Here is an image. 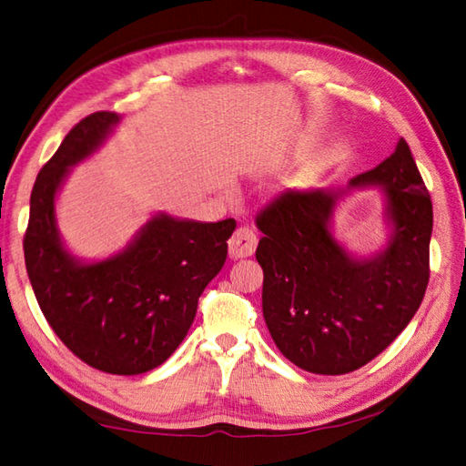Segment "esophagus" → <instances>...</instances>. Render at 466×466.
Instances as JSON below:
<instances>
[{
    "instance_id": "34e87169",
    "label": "esophagus",
    "mask_w": 466,
    "mask_h": 466,
    "mask_svg": "<svg viewBox=\"0 0 466 466\" xmlns=\"http://www.w3.org/2000/svg\"><path fill=\"white\" fill-rule=\"evenodd\" d=\"M256 244H258L256 234L250 230V228L242 226L232 234L230 242H228V254H230V258H234V260L248 258V256L254 254Z\"/></svg>"
}]
</instances>
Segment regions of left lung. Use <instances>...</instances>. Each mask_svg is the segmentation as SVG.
<instances>
[{
  "instance_id": "8db88e82",
  "label": "left lung",
  "mask_w": 466,
  "mask_h": 466,
  "mask_svg": "<svg viewBox=\"0 0 466 466\" xmlns=\"http://www.w3.org/2000/svg\"><path fill=\"white\" fill-rule=\"evenodd\" d=\"M383 192L387 240L360 257L335 236V210L354 189ZM262 312L279 350L314 374H346L407 329L429 284L432 202L409 144L346 187L289 190L256 218Z\"/></svg>"
}]
</instances>
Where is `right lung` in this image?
Instances as JSON below:
<instances>
[{
    "instance_id": "add662e5",
    "label": "right lung",
    "mask_w": 466,
    "mask_h": 466,
    "mask_svg": "<svg viewBox=\"0 0 466 466\" xmlns=\"http://www.w3.org/2000/svg\"><path fill=\"white\" fill-rule=\"evenodd\" d=\"M122 116L84 117L37 174L24 238L25 268L46 320L86 364L142 374L170 359L194 322L198 299L222 270L236 222L156 212L120 252L87 260L67 248L56 202L77 164L110 140Z\"/></svg>"
}]
</instances>
